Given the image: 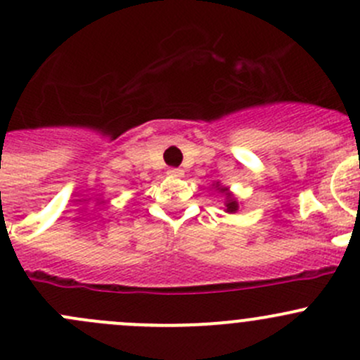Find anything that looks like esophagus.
Masks as SVG:
<instances>
[{
  "instance_id": "34e87169",
  "label": "esophagus",
  "mask_w": 360,
  "mask_h": 360,
  "mask_svg": "<svg viewBox=\"0 0 360 360\" xmlns=\"http://www.w3.org/2000/svg\"><path fill=\"white\" fill-rule=\"evenodd\" d=\"M167 174H169V176H172V177H183V170L176 169V167H172V169L167 170Z\"/></svg>"
}]
</instances>
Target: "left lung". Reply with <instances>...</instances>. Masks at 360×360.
Masks as SVG:
<instances>
[{"instance_id":"1","label":"left lung","mask_w":360,"mask_h":360,"mask_svg":"<svg viewBox=\"0 0 360 360\" xmlns=\"http://www.w3.org/2000/svg\"><path fill=\"white\" fill-rule=\"evenodd\" d=\"M223 190V188H221ZM226 211L229 212H236L237 211V202L233 200V198H229V200H226Z\"/></svg>"}]
</instances>
